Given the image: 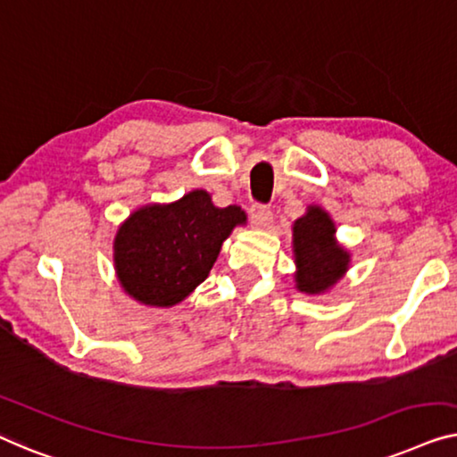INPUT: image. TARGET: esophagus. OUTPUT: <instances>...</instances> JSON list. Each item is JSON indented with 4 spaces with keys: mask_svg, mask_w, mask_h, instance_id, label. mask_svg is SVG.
<instances>
[{
    "mask_svg": "<svg viewBox=\"0 0 457 457\" xmlns=\"http://www.w3.org/2000/svg\"><path fill=\"white\" fill-rule=\"evenodd\" d=\"M250 221L254 228H267L271 223V209L265 204H253L250 207Z\"/></svg>",
    "mask_w": 457,
    "mask_h": 457,
    "instance_id": "1",
    "label": "esophagus"
}]
</instances>
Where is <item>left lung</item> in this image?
<instances>
[{
  "instance_id": "8db88e82",
  "label": "left lung",
  "mask_w": 457,
  "mask_h": 457,
  "mask_svg": "<svg viewBox=\"0 0 457 457\" xmlns=\"http://www.w3.org/2000/svg\"><path fill=\"white\" fill-rule=\"evenodd\" d=\"M336 221L319 204H308L306 213L292 223L294 284L308 295L329 292L348 273L352 254L336 237Z\"/></svg>"
}]
</instances>
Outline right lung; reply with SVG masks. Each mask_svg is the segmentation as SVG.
<instances>
[{
  "instance_id": "obj_1",
  "label": "right lung",
  "mask_w": 457,
  "mask_h": 457,
  "mask_svg": "<svg viewBox=\"0 0 457 457\" xmlns=\"http://www.w3.org/2000/svg\"><path fill=\"white\" fill-rule=\"evenodd\" d=\"M246 213L215 207L207 190H190L173 203L138 207L120 223L113 237V269L132 300L170 308L209 278L223 242Z\"/></svg>"
}]
</instances>
